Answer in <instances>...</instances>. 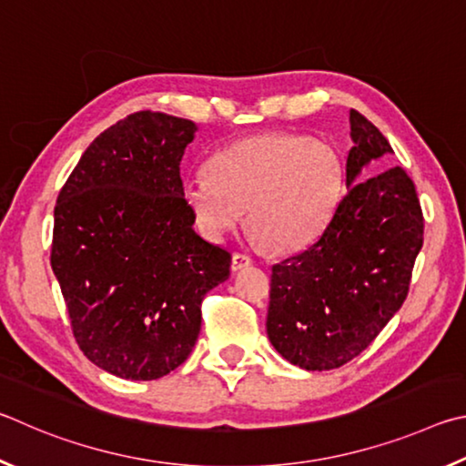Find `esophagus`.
Returning a JSON list of instances; mask_svg holds the SVG:
<instances>
[{
    "label": "esophagus",
    "mask_w": 466,
    "mask_h": 466,
    "mask_svg": "<svg viewBox=\"0 0 466 466\" xmlns=\"http://www.w3.org/2000/svg\"><path fill=\"white\" fill-rule=\"evenodd\" d=\"M251 264V258L246 256V254H233V259H231V270L233 272H239L243 270V268H248Z\"/></svg>",
    "instance_id": "1"
}]
</instances>
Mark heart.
Returning a JSON list of instances; mask_svg holds the SVG:
<instances>
[{"mask_svg": "<svg viewBox=\"0 0 466 466\" xmlns=\"http://www.w3.org/2000/svg\"><path fill=\"white\" fill-rule=\"evenodd\" d=\"M341 190V166L328 143L292 133L251 135L223 147L204 176L184 186V202L208 239L248 228L272 254L309 246L333 215Z\"/></svg>", "mask_w": 466, "mask_h": 466, "instance_id": "obj_1", "label": "heart"}]
</instances>
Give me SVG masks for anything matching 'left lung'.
I'll use <instances>...</instances> for the list:
<instances>
[{"instance_id": "left-lung-1", "label": "left lung", "mask_w": 466, "mask_h": 466, "mask_svg": "<svg viewBox=\"0 0 466 466\" xmlns=\"http://www.w3.org/2000/svg\"><path fill=\"white\" fill-rule=\"evenodd\" d=\"M354 147L348 192L311 246L272 266L268 338L305 370H331L364 352L410 292L423 246L418 192L403 167L361 179L372 159L393 153L380 130L350 110Z\"/></svg>"}]
</instances>
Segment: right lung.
<instances>
[{
	"label": "right lung",
	"mask_w": 466,
	"mask_h": 466,
	"mask_svg": "<svg viewBox=\"0 0 466 466\" xmlns=\"http://www.w3.org/2000/svg\"><path fill=\"white\" fill-rule=\"evenodd\" d=\"M192 120L135 112L81 155L55 207L51 266L77 346L106 372L153 380L198 339L202 299L231 254L204 241L179 177Z\"/></svg>",
	"instance_id": "right-lung-1"
}]
</instances>
